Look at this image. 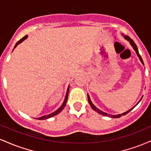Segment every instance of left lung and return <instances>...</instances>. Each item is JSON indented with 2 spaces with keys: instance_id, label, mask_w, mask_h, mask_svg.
I'll return each mask as SVG.
<instances>
[{
  "instance_id": "1",
  "label": "left lung",
  "mask_w": 151,
  "mask_h": 151,
  "mask_svg": "<svg viewBox=\"0 0 151 151\" xmlns=\"http://www.w3.org/2000/svg\"><path fill=\"white\" fill-rule=\"evenodd\" d=\"M124 37H125L126 40H128L129 41L130 43H131V45H132L133 48V49H134L135 51H136V54H137V55H138V58H139L140 60H141L142 63L143 64V60H142V58H141V55H140L139 52H138V47H137L136 45L135 44V42H133V40L131 39V38H130V37H129V36H127V35L124 36ZM143 65H144V64H143ZM87 96H88V101H89V103L90 106H91V108H92V109H93V110H94V111H97L99 114H101V115H103V116H110V117H112V118H119V117H121V116H124V115H126V114H127L128 113H129V111H131L132 110V109H133V108H132V109H129V111H127L124 112V113H123V114H117V115H111V114H108L105 113V112H103V111H101V110H99V109L96 108V107L95 106L93 105L92 103H91V100H90V98H89V95H88ZM142 98H143V97H142ZM142 98L141 99V100L142 99ZM141 100H140V101H141Z\"/></svg>"
}]
</instances>
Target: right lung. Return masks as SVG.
Instances as JSON below:
<instances>
[{"instance_id": "add662e5", "label": "right lung", "mask_w": 151, "mask_h": 151, "mask_svg": "<svg viewBox=\"0 0 151 151\" xmlns=\"http://www.w3.org/2000/svg\"><path fill=\"white\" fill-rule=\"evenodd\" d=\"M27 37V35H25V37H23L22 38H21V39L20 40L18 41V42L16 43V44H15V47H14V48H15L17 47V45H18V44H20V42H22V41L23 40H25L26 39V38ZM69 89H70V86H69L68 87V89H67V93H66V96H65V101H64V102H63V104H62V105L60 107V108H59L58 110L57 111H55V112H53V113H52V114H48V115H46V116H42V117H40V118H38V119H39V120H43V119H49V118H50V117H52V116H55V115H57V114H58L59 113H60V112H61L62 111V109H64V107L65 106V105H66V103H67V98H68V94H69Z\"/></svg>"}]
</instances>
